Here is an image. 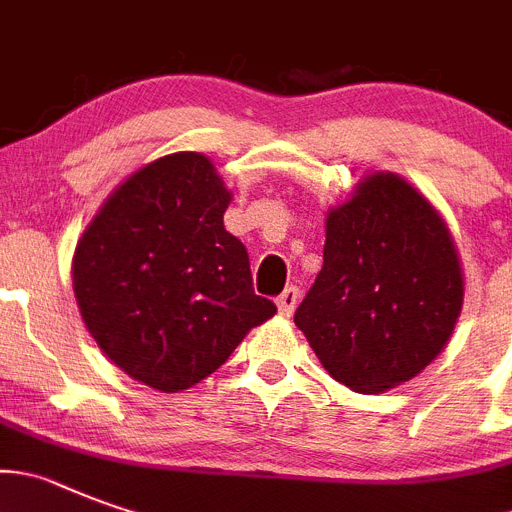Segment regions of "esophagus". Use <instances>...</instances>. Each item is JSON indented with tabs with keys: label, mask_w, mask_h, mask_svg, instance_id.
<instances>
[{
	"label": "esophagus",
	"mask_w": 512,
	"mask_h": 512,
	"mask_svg": "<svg viewBox=\"0 0 512 512\" xmlns=\"http://www.w3.org/2000/svg\"><path fill=\"white\" fill-rule=\"evenodd\" d=\"M299 302V289L297 287H287L284 292L276 297V307H279V314L281 317H292L294 307H297Z\"/></svg>",
	"instance_id": "obj_1"
}]
</instances>
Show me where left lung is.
Here are the masks:
<instances>
[{"label": "left lung", "mask_w": 512, "mask_h": 512, "mask_svg": "<svg viewBox=\"0 0 512 512\" xmlns=\"http://www.w3.org/2000/svg\"><path fill=\"white\" fill-rule=\"evenodd\" d=\"M322 256L294 325L335 381L383 393L442 353L462 312V261L414 185L393 172L365 175L327 210Z\"/></svg>", "instance_id": "left-lung-1"}]
</instances>
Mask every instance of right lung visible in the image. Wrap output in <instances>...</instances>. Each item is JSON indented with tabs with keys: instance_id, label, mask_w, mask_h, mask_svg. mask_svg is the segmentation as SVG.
<instances>
[{
	"instance_id": "right-lung-1",
	"label": "right lung",
	"mask_w": 512,
	"mask_h": 512,
	"mask_svg": "<svg viewBox=\"0 0 512 512\" xmlns=\"http://www.w3.org/2000/svg\"><path fill=\"white\" fill-rule=\"evenodd\" d=\"M231 198L205 154H164L126 177L78 238L73 292L86 330L154 391L208 378L276 314L253 292L246 246L225 231Z\"/></svg>"
}]
</instances>
